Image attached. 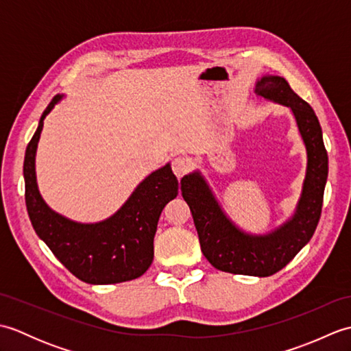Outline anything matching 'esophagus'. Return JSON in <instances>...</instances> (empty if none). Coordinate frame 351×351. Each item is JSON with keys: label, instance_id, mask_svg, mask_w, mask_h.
Wrapping results in <instances>:
<instances>
[{"label": "esophagus", "instance_id": "obj_1", "mask_svg": "<svg viewBox=\"0 0 351 351\" xmlns=\"http://www.w3.org/2000/svg\"><path fill=\"white\" fill-rule=\"evenodd\" d=\"M191 169V160L189 156L184 155H178L171 160V170L178 178H182L185 173H189V170Z\"/></svg>", "mask_w": 351, "mask_h": 351}]
</instances>
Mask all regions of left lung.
Masks as SVG:
<instances>
[{
  "instance_id": "obj_1",
  "label": "left lung",
  "mask_w": 351,
  "mask_h": 351,
  "mask_svg": "<svg viewBox=\"0 0 351 351\" xmlns=\"http://www.w3.org/2000/svg\"><path fill=\"white\" fill-rule=\"evenodd\" d=\"M255 93L261 99L279 102L293 110L306 145V178L294 217L271 234L253 237L229 221L197 171L182 178L181 191L195 220L200 250L210 264L220 271L267 278L293 261L314 235L322 217L329 161L318 117L309 104L293 92L285 78H261Z\"/></svg>"
}]
</instances>
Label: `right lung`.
I'll return each instance as SVG.
<instances>
[{"label": "right lung", "mask_w": 351, "mask_h": 351, "mask_svg": "<svg viewBox=\"0 0 351 351\" xmlns=\"http://www.w3.org/2000/svg\"><path fill=\"white\" fill-rule=\"evenodd\" d=\"M62 99L54 96L29 140L24 160L25 205L32 225L56 258L86 283L106 285L140 278L154 259V237L162 208L178 196L170 164L149 175L113 217L81 225L62 217L43 202L36 184L34 156L43 119Z\"/></svg>", "instance_id": "right-lung-1"}]
</instances>
